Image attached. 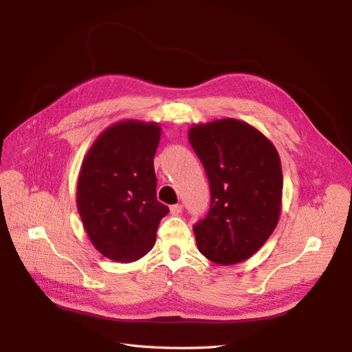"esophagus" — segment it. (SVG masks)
Listing matches in <instances>:
<instances>
[{
	"label": "esophagus",
	"instance_id": "34e87169",
	"mask_svg": "<svg viewBox=\"0 0 352 352\" xmlns=\"http://www.w3.org/2000/svg\"><path fill=\"white\" fill-rule=\"evenodd\" d=\"M182 210H184V206H182V204H173V206H170V212H172L173 216L180 214V212H182Z\"/></svg>",
	"mask_w": 352,
	"mask_h": 352
}]
</instances>
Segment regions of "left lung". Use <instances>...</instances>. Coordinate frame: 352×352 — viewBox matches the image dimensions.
Instances as JSON below:
<instances>
[{"mask_svg":"<svg viewBox=\"0 0 352 352\" xmlns=\"http://www.w3.org/2000/svg\"><path fill=\"white\" fill-rule=\"evenodd\" d=\"M210 184V210L194 225L198 250L217 264L248 260L279 221L283 176L274 145L251 124L223 119L188 133Z\"/></svg>","mask_w":352,"mask_h":352,"instance_id":"1","label":"left lung"}]
</instances>
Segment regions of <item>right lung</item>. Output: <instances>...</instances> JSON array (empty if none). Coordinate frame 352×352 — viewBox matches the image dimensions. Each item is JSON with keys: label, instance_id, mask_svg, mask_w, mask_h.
Returning a JSON list of instances; mask_svg holds the SVG:
<instances>
[{"label": "right lung", "instance_id": "obj_1", "mask_svg": "<svg viewBox=\"0 0 352 352\" xmlns=\"http://www.w3.org/2000/svg\"><path fill=\"white\" fill-rule=\"evenodd\" d=\"M157 123L124 120L105 129L80 167L76 202L92 245L119 263L150 251L168 207L157 201Z\"/></svg>", "mask_w": 352, "mask_h": 352}]
</instances>
